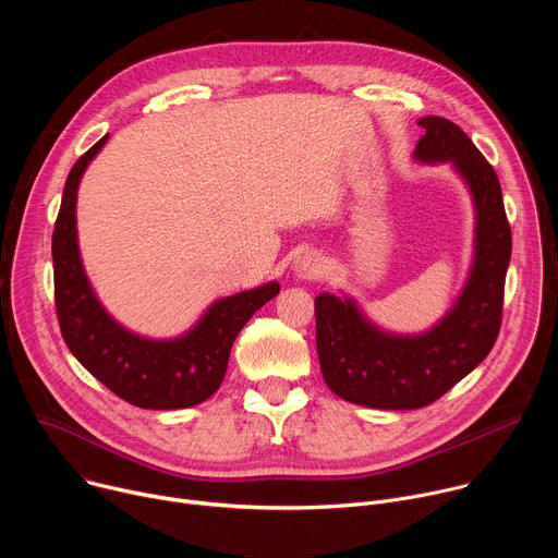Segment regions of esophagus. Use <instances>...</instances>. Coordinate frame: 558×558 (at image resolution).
<instances>
[{
    "mask_svg": "<svg viewBox=\"0 0 558 558\" xmlns=\"http://www.w3.org/2000/svg\"><path fill=\"white\" fill-rule=\"evenodd\" d=\"M291 269H293L295 278H300V280H317V278H320V276L325 274L327 267H325V260L320 258V254H315V252H302V254L293 260Z\"/></svg>",
    "mask_w": 558,
    "mask_h": 558,
    "instance_id": "obj_1",
    "label": "esophagus"
}]
</instances>
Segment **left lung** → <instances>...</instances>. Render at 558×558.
I'll use <instances>...</instances> for the list:
<instances>
[{
  "instance_id": "1",
  "label": "left lung",
  "mask_w": 558,
  "mask_h": 558,
  "mask_svg": "<svg viewBox=\"0 0 558 558\" xmlns=\"http://www.w3.org/2000/svg\"><path fill=\"white\" fill-rule=\"evenodd\" d=\"M413 156L450 168L474 207V252L454 304L424 333H392L364 315L351 295L315 298V344L327 386L368 409L413 411L433 404L480 366L501 327L512 235L499 179L465 132L448 119L424 117Z\"/></svg>"
}]
</instances>
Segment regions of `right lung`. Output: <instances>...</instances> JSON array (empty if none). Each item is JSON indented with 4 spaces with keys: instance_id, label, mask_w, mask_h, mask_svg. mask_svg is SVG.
Segmentation results:
<instances>
[{
    "instance_id": "obj_1",
    "label": "right lung",
    "mask_w": 558,
    "mask_h": 558,
    "mask_svg": "<svg viewBox=\"0 0 558 558\" xmlns=\"http://www.w3.org/2000/svg\"><path fill=\"white\" fill-rule=\"evenodd\" d=\"M106 143L108 134L70 170L52 231L54 304L61 336L84 368L132 407L190 409L218 390L235 336L260 306L278 295L280 284L271 280L216 300L190 331L177 338L154 340L119 325L86 276L76 238L78 183Z\"/></svg>"
}]
</instances>
